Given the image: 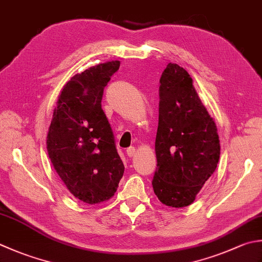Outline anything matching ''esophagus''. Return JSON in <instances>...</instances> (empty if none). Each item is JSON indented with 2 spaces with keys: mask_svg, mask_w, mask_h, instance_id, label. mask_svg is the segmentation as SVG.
<instances>
[{
  "mask_svg": "<svg viewBox=\"0 0 262 262\" xmlns=\"http://www.w3.org/2000/svg\"><path fill=\"white\" fill-rule=\"evenodd\" d=\"M126 153H127V156L129 157V158L134 157V156H135V153H136V148H135V147H128V148H127V151H126Z\"/></svg>",
  "mask_w": 262,
  "mask_h": 262,
  "instance_id": "1",
  "label": "esophagus"
}]
</instances>
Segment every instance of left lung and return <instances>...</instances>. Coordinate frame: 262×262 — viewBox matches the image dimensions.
<instances>
[{
	"label": "left lung",
	"instance_id": "left-lung-1",
	"mask_svg": "<svg viewBox=\"0 0 262 262\" xmlns=\"http://www.w3.org/2000/svg\"><path fill=\"white\" fill-rule=\"evenodd\" d=\"M159 91L158 168L152 186L165 206L184 208L194 202L216 170L220 156L217 126L182 67L168 63Z\"/></svg>",
	"mask_w": 262,
	"mask_h": 262
}]
</instances>
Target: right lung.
Returning a JSON list of instances; mask_svg holds the SVG:
<instances>
[{"mask_svg": "<svg viewBox=\"0 0 262 262\" xmlns=\"http://www.w3.org/2000/svg\"><path fill=\"white\" fill-rule=\"evenodd\" d=\"M120 61H107L71 77L56 101L46 137L49 158L73 195L99 204L115 195L124 175L114 133L101 107L104 87Z\"/></svg>", "mask_w": 262, "mask_h": 262, "instance_id": "add662e5", "label": "right lung"}]
</instances>
